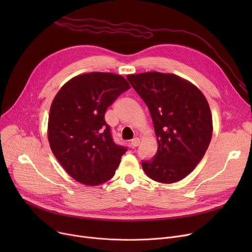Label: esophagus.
<instances>
[{"label": "esophagus", "mask_w": 252, "mask_h": 252, "mask_svg": "<svg viewBox=\"0 0 252 252\" xmlns=\"http://www.w3.org/2000/svg\"><path fill=\"white\" fill-rule=\"evenodd\" d=\"M139 144H140V139L139 138H134L133 140L130 141V145L133 147H137V146H139Z\"/></svg>", "instance_id": "34e87169"}]
</instances>
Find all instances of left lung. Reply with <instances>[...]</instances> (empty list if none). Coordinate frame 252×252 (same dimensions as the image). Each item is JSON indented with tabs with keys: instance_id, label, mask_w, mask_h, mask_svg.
<instances>
[{
	"instance_id": "1",
	"label": "left lung",
	"mask_w": 252,
	"mask_h": 252,
	"mask_svg": "<svg viewBox=\"0 0 252 252\" xmlns=\"http://www.w3.org/2000/svg\"><path fill=\"white\" fill-rule=\"evenodd\" d=\"M127 81L148 106L158 149L143 160L146 175L171 184L187 177L204 156L213 135V118L202 93L170 73L130 74Z\"/></svg>"
}]
</instances>
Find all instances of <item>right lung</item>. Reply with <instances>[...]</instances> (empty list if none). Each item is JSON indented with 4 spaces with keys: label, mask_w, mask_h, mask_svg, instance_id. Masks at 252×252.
I'll return each mask as SVG.
<instances>
[{
    "label": "right lung",
    "mask_w": 252,
    "mask_h": 252,
    "mask_svg": "<svg viewBox=\"0 0 252 252\" xmlns=\"http://www.w3.org/2000/svg\"><path fill=\"white\" fill-rule=\"evenodd\" d=\"M129 89L122 75L91 72L73 77L51 105L48 139L70 177L97 186L110 180L127 148L117 145L105 122L109 106Z\"/></svg>",
    "instance_id": "obj_1"
}]
</instances>
